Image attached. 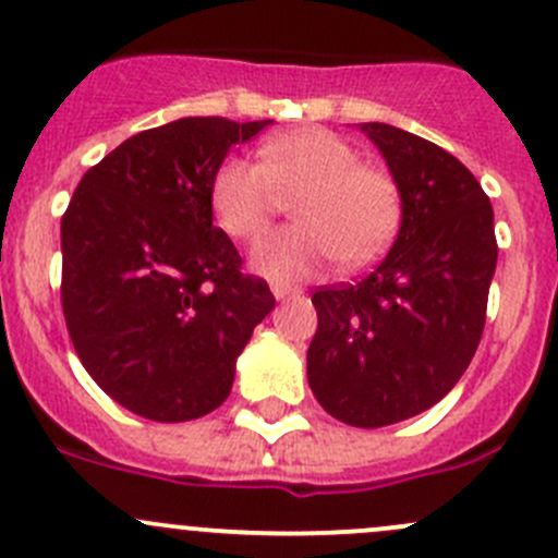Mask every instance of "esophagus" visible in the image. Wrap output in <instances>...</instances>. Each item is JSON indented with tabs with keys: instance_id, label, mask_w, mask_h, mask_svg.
Masks as SVG:
<instances>
[{
	"instance_id": "esophagus-1",
	"label": "esophagus",
	"mask_w": 558,
	"mask_h": 558,
	"mask_svg": "<svg viewBox=\"0 0 558 558\" xmlns=\"http://www.w3.org/2000/svg\"><path fill=\"white\" fill-rule=\"evenodd\" d=\"M291 294H296V289H291V286H286V283H272V296L278 302H283V300H289Z\"/></svg>"
}]
</instances>
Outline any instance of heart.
<instances>
[{
  "label": "heart",
  "mask_w": 558,
  "mask_h": 558,
  "mask_svg": "<svg viewBox=\"0 0 558 558\" xmlns=\"http://www.w3.org/2000/svg\"><path fill=\"white\" fill-rule=\"evenodd\" d=\"M262 165L245 156L221 161L210 183L218 227L234 240H251L294 196L296 227L269 232L253 245L251 269L296 283L340 258L359 269L386 251L399 229L402 199L386 172L359 165V154L329 129H296L258 148Z\"/></svg>",
  "instance_id": "1"
}]
</instances>
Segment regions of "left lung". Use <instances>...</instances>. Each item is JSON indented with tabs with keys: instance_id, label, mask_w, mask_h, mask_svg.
Wrapping results in <instances>:
<instances>
[{
	"instance_id": "left-lung-1",
	"label": "left lung",
	"mask_w": 558,
	"mask_h": 558,
	"mask_svg": "<svg viewBox=\"0 0 558 558\" xmlns=\"http://www.w3.org/2000/svg\"><path fill=\"white\" fill-rule=\"evenodd\" d=\"M359 129L386 159L402 223L373 272L313 294L307 384L337 421L378 429L429 410L470 367L497 238L492 202L456 156L388 123Z\"/></svg>"
}]
</instances>
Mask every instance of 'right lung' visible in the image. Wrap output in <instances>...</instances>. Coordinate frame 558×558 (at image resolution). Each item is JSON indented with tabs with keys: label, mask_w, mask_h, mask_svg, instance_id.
<instances>
[{
	"label": "right lung",
	"mask_w": 558,
	"mask_h": 558,
	"mask_svg": "<svg viewBox=\"0 0 558 558\" xmlns=\"http://www.w3.org/2000/svg\"><path fill=\"white\" fill-rule=\"evenodd\" d=\"M272 121L178 118L123 140L77 183L61 218V305L97 386L143 418L216 410L238 356L272 313L262 278L213 227L210 183Z\"/></svg>",
	"instance_id": "right-lung-1"
}]
</instances>
